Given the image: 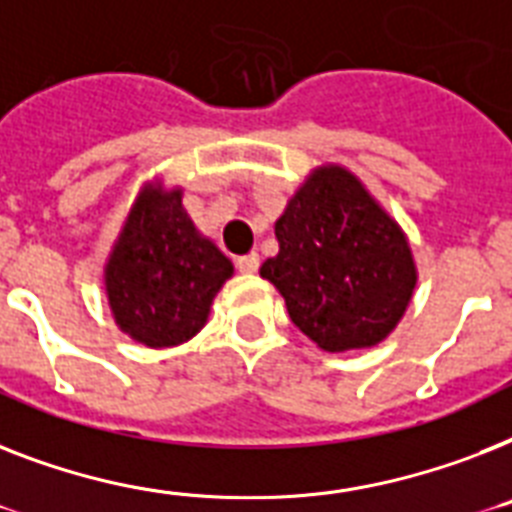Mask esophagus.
<instances>
[{
	"label": "esophagus",
	"mask_w": 512,
	"mask_h": 512,
	"mask_svg": "<svg viewBox=\"0 0 512 512\" xmlns=\"http://www.w3.org/2000/svg\"><path fill=\"white\" fill-rule=\"evenodd\" d=\"M236 268L242 270V273H257V268H260V255L249 252V255L236 257Z\"/></svg>",
	"instance_id": "esophagus-1"
}]
</instances>
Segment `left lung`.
I'll return each mask as SVG.
<instances>
[{
  "mask_svg": "<svg viewBox=\"0 0 512 512\" xmlns=\"http://www.w3.org/2000/svg\"><path fill=\"white\" fill-rule=\"evenodd\" d=\"M276 239L260 276L321 350H365L392 334L418 281L413 252L350 170L315 168L276 220Z\"/></svg>",
  "mask_w": 512,
  "mask_h": 512,
  "instance_id": "obj_1",
  "label": "left lung"
}]
</instances>
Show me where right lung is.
Masks as SVG:
<instances>
[{
  "mask_svg": "<svg viewBox=\"0 0 512 512\" xmlns=\"http://www.w3.org/2000/svg\"><path fill=\"white\" fill-rule=\"evenodd\" d=\"M231 273V260L186 215L181 189L147 184L112 247L105 289L120 331L157 350L199 334Z\"/></svg>",
  "mask_w": 512,
  "mask_h": 512,
  "instance_id": "obj_1",
  "label": "right lung"
}]
</instances>
